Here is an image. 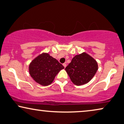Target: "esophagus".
I'll list each match as a JSON object with an SVG mask.
<instances>
[{
  "mask_svg": "<svg viewBox=\"0 0 124 124\" xmlns=\"http://www.w3.org/2000/svg\"><path fill=\"white\" fill-rule=\"evenodd\" d=\"M62 65H63V66H64V68H65L66 66V64H65V63H64L63 64H62Z\"/></svg>",
  "mask_w": 124,
  "mask_h": 124,
  "instance_id": "obj_1",
  "label": "esophagus"
}]
</instances>
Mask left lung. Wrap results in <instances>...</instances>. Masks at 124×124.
I'll return each mask as SVG.
<instances>
[{
  "label": "left lung",
  "instance_id": "left-lung-1",
  "mask_svg": "<svg viewBox=\"0 0 124 124\" xmlns=\"http://www.w3.org/2000/svg\"><path fill=\"white\" fill-rule=\"evenodd\" d=\"M65 70L71 82L81 85L90 81L98 70V64L92 56L85 53L77 55Z\"/></svg>",
  "mask_w": 124,
  "mask_h": 124
}]
</instances>
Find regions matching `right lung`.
I'll use <instances>...</instances> for the list:
<instances>
[{"label":"right lung","mask_w":124,"mask_h":124,"mask_svg":"<svg viewBox=\"0 0 124 124\" xmlns=\"http://www.w3.org/2000/svg\"><path fill=\"white\" fill-rule=\"evenodd\" d=\"M64 67L48 53H42L32 61L29 65L30 75L37 83L46 86L51 84L56 75Z\"/></svg>","instance_id":"right-lung-1"}]
</instances>
